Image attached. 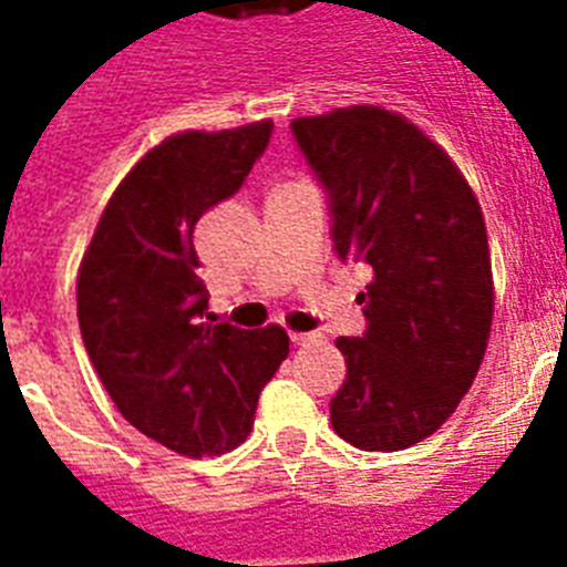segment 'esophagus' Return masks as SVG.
<instances>
[{
  "label": "esophagus",
  "instance_id": "34e87169",
  "mask_svg": "<svg viewBox=\"0 0 567 567\" xmlns=\"http://www.w3.org/2000/svg\"><path fill=\"white\" fill-rule=\"evenodd\" d=\"M318 332H291V344H311Z\"/></svg>",
  "mask_w": 567,
  "mask_h": 567
}]
</instances>
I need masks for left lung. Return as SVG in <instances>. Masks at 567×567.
Segmentation results:
<instances>
[{
  "label": "left lung",
  "instance_id": "obj_1",
  "mask_svg": "<svg viewBox=\"0 0 567 567\" xmlns=\"http://www.w3.org/2000/svg\"><path fill=\"white\" fill-rule=\"evenodd\" d=\"M291 135L327 194L336 256L371 270L368 327L336 341L347 379L332 430L359 450L412 447L456 412L492 332L480 203L447 153L391 111L300 117Z\"/></svg>",
  "mask_w": 567,
  "mask_h": 567
}]
</instances>
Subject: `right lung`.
<instances>
[{
	"label": "right lung",
	"instance_id": "obj_1",
	"mask_svg": "<svg viewBox=\"0 0 567 567\" xmlns=\"http://www.w3.org/2000/svg\"><path fill=\"white\" fill-rule=\"evenodd\" d=\"M274 123L167 137L120 182L79 270V329L102 385L135 430L203 456L235 450L261 388L288 359L279 327L208 323L194 226L265 155Z\"/></svg>",
	"mask_w": 567,
	"mask_h": 567
}]
</instances>
